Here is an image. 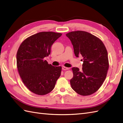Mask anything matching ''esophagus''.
Instances as JSON below:
<instances>
[{"label":"esophagus","instance_id":"obj_1","mask_svg":"<svg viewBox=\"0 0 123 123\" xmlns=\"http://www.w3.org/2000/svg\"><path fill=\"white\" fill-rule=\"evenodd\" d=\"M62 68L63 70H68V69H69V68H67V67H62Z\"/></svg>","mask_w":123,"mask_h":123}]
</instances>
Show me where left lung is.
<instances>
[{"label":"left lung","mask_w":123,"mask_h":123,"mask_svg":"<svg viewBox=\"0 0 123 123\" xmlns=\"http://www.w3.org/2000/svg\"><path fill=\"white\" fill-rule=\"evenodd\" d=\"M66 36L73 46L75 56L83 58L82 70L72 68L71 87L81 96L90 95L100 88L106 76L109 65L105 47L99 38L87 31H71Z\"/></svg>","instance_id":"1"}]
</instances>
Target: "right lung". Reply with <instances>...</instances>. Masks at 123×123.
Returning a JSON list of instances; mask_svg holds the SVG:
<instances>
[{"label":"right lung","mask_w":123,"mask_h":123,"mask_svg":"<svg viewBox=\"0 0 123 123\" xmlns=\"http://www.w3.org/2000/svg\"><path fill=\"white\" fill-rule=\"evenodd\" d=\"M62 34L43 31L28 37L21 44L17 54L18 73L31 92L45 95L54 89L61 75V67L49 64L44 58L48 56L51 47Z\"/></svg>","instance_id":"right-lung-1"}]
</instances>
